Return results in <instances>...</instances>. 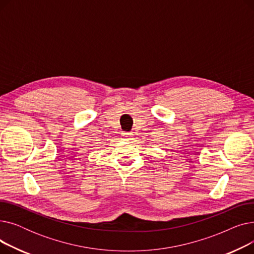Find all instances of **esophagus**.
I'll return each mask as SVG.
<instances>
[{"label": "esophagus", "instance_id": "obj_1", "mask_svg": "<svg viewBox=\"0 0 254 254\" xmlns=\"http://www.w3.org/2000/svg\"><path fill=\"white\" fill-rule=\"evenodd\" d=\"M123 136H124V137H126V138H128V137H131V136H132V134H131V132L127 131V132H123Z\"/></svg>", "mask_w": 254, "mask_h": 254}]
</instances>
